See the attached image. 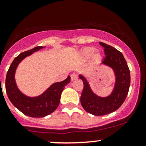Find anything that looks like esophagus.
Returning <instances> with one entry per match:
<instances>
[{
	"instance_id": "1",
	"label": "esophagus",
	"mask_w": 146,
	"mask_h": 146,
	"mask_svg": "<svg viewBox=\"0 0 146 146\" xmlns=\"http://www.w3.org/2000/svg\"><path fill=\"white\" fill-rule=\"evenodd\" d=\"M70 79H71V81L76 80V79H78V75L76 74V73H73L70 76Z\"/></svg>"
}]
</instances>
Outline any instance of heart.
Masks as SVG:
<instances>
[{
	"label": "heart",
	"mask_w": 146,
	"mask_h": 146,
	"mask_svg": "<svg viewBox=\"0 0 146 146\" xmlns=\"http://www.w3.org/2000/svg\"><path fill=\"white\" fill-rule=\"evenodd\" d=\"M95 51V49L93 47H85V48H82L81 51H80V56L83 59H88V58H90L92 56ZM93 54L94 55L92 56V62L98 63V61H100L102 58L100 53L97 51V52H95Z\"/></svg>",
	"instance_id": "1"
}]
</instances>
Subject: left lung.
I'll return each instance as SVG.
<instances>
[{"mask_svg": "<svg viewBox=\"0 0 146 146\" xmlns=\"http://www.w3.org/2000/svg\"><path fill=\"white\" fill-rule=\"evenodd\" d=\"M100 44L104 48L106 55L102 64L111 68L115 74V85L113 92L106 98L98 96L92 91L86 78L79 75L84 85L80 103L85 111L95 116L106 115L118 110L126 100L131 81L130 70L123 54L111 46L103 42H100Z\"/></svg>", "mask_w": 146, "mask_h": 146, "instance_id": "1", "label": "left lung"}]
</instances>
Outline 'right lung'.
<instances>
[{"instance_id":"add662e5","label":"right lung","mask_w":146,"mask_h":146,"mask_svg":"<svg viewBox=\"0 0 146 146\" xmlns=\"http://www.w3.org/2000/svg\"><path fill=\"white\" fill-rule=\"evenodd\" d=\"M44 47L36 46L19 54L10 65L5 79L6 93L12 104L22 113L34 118L44 117L54 112L59 104L65 86L70 81V77L68 76L66 80L52 84L43 94L34 98L26 96L20 92L15 80V73L17 66L25 58Z\"/></svg>"}]
</instances>
